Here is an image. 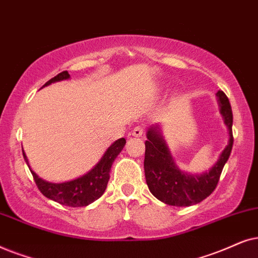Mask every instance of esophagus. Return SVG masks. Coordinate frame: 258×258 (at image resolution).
Instances as JSON below:
<instances>
[{
	"instance_id": "34e87169",
	"label": "esophagus",
	"mask_w": 258,
	"mask_h": 258,
	"mask_svg": "<svg viewBox=\"0 0 258 258\" xmlns=\"http://www.w3.org/2000/svg\"><path fill=\"white\" fill-rule=\"evenodd\" d=\"M143 133H144L143 127L142 126H137V127H135V128H133V131H132L131 135L133 137H142Z\"/></svg>"
}]
</instances>
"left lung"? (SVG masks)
Masks as SVG:
<instances>
[{"label":"left lung","mask_w":258,"mask_h":258,"mask_svg":"<svg viewBox=\"0 0 258 258\" xmlns=\"http://www.w3.org/2000/svg\"><path fill=\"white\" fill-rule=\"evenodd\" d=\"M217 97L221 113L228 126L230 139L217 163L209 172L202 174L181 172L174 164L158 126L151 127L147 131L144 159L146 183L151 194L163 203L173 207H190L201 203L217 186L223 167L229 159L233 145L231 105L223 91L217 92Z\"/></svg>","instance_id":"obj_1"}]
</instances>
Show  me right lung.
Instances as JSON below:
<instances>
[{"label":"right lung","instance_id":"obj_1","mask_svg":"<svg viewBox=\"0 0 258 258\" xmlns=\"http://www.w3.org/2000/svg\"><path fill=\"white\" fill-rule=\"evenodd\" d=\"M66 79H70L68 72H61L56 77H54L49 81H47L42 87L50 85L51 82L66 80ZM125 144V138L115 140L108 147L100 161L95 165L93 169L84 174L82 177H79L74 180L64 181V183L59 184L49 183V181H46L37 177V174L34 171L30 170V172L33 174V178L35 180L37 188L47 198H49L51 201L56 202V203L61 205H66V207H87L88 204L93 203L94 201H97L98 198H100L104 195L106 187H107L109 171H111L113 161L118 157V154L121 152ZM23 158H25L26 163L28 164V159H27L25 152H23Z\"/></svg>","mask_w":258,"mask_h":258}]
</instances>
